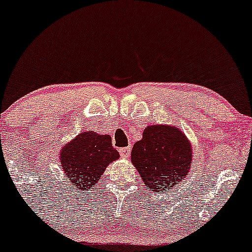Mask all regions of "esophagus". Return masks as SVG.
I'll use <instances>...</instances> for the list:
<instances>
[{
  "label": "esophagus",
  "mask_w": 252,
  "mask_h": 252,
  "mask_svg": "<svg viewBox=\"0 0 252 252\" xmlns=\"http://www.w3.org/2000/svg\"><path fill=\"white\" fill-rule=\"evenodd\" d=\"M129 153H131V148H129V147L120 149V155H121V158H128V156H129Z\"/></svg>",
  "instance_id": "obj_1"
}]
</instances>
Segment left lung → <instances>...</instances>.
I'll list each match as a JSON object with an SVG mask.
<instances>
[{
    "mask_svg": "<svg viewBox=\"0 0 252 252\" xmlns=\"http://www.w3.org/2000/svg\"><path fill=\"white\" fill-rule=\"evenodd\" d=\"M131 161L147 189L167 192L190 172L191 142L175 126H147L132 148Z\"/></svg>",
    "mask_w": 252,
    "mask_h": 252,
    "instance_id": "8db88e82",
    "label": "left lung"
}]
</instances>
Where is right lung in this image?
Instances as JSON below:
<instances>
[{"instance_id": "add662e5", "label": "right lung", "mask_w": 252, "mask_h": 252, "mask_svg": "<svg viewBox=\"0 0 252 252\" xmlns=\"http://www.w3.org/2000/svg\"><path fill=\"white\" fill-rule=\"evenodd\" d=\"M119 158L118 150L112 147V137L94 131L82 132L60 151L62 170L78 193L94 188L109 163Z\"/></svg>"}]
</instances>
